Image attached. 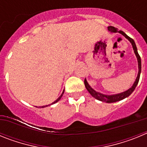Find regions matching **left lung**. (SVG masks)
<instances>
[{"label":"left lung","mask_w":147,"mask_h":147,"mask_svg":"<svg viewBox=\"0 0 147 147\" xmlns=\"http://www.w3.org/2000/svg\"><path fill=\"white\" fill-rule=\"evenodd\" d=\"M108 30L110 32H119L120 34H121L122 35H124V37H126L127 39L129 40V42L132 43V48H133V50H134V52L136 54V57H137V59H138V76L136 78V81H135L134 84L132 86V88H129L128 90L125 92H123L121 93H119V94H116V95H112V96H106V95H104L102 94V93H98V92L95 91L94 90L93 88H90L89 85H88V83L87 82L86 80H85V88L86 89L88 90V91L90 93L92 96L94 97L95 98H96V99L99 100V101H102V102H107V103H113V102H118V101H121V100L124 99L126 97L129 96V95L132 93V92L134 91L135 88H136L137 86L138 83V81H139V79H140V74H141V57L140 55L138 54V51H137V48H136V45L135 43V41L132 40L131 37H129V36H127L124 32H122V31H118V29L116 28L113 26H108Z\"/></svg>","instance_id":"1"}]
</instances>
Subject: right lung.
<instances>
[{"instance_id": "1", "label": "right lung", "mask_w": 147, "mask_h": 147, "mask_svg": "<svg viewBox=\"0 0 147 147\" xmlns=\"http://www.w3.org/2000/svg\"><path fill=\"white\" fill-rule=\"evenodd\" d=\"M63 93H64V90H63V92H62V94H61V96H59V98H57V99L56 100L55 102H53V103H52V104H54V103H56V102H58V101H59V99H60V98H61V97H62V95H63ZM46 106H47V105H46ZM46 106H42V107H46Z\"/></svg>"}]
</instances>
